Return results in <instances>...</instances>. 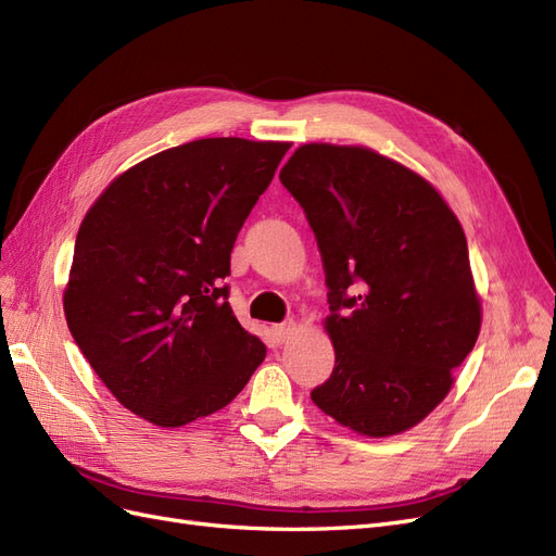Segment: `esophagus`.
<instances>
[{
    "instance_id": "34e87169",
    "label": "esophagus",
    "mask_w": 556,
    "mask_h": 556,
    "mask_svg": "<svg viewBox=\"0 0 556 556\" xmlns=\"http://www.w3.org/2000/svg\"><path fill=\"white\" fill-rule=\"evenodd\" d=\"M294 331H296V323H282V325H276V327H274L276 339H278L280 343L288 341Z\"/></svg>"
}]
</instances>
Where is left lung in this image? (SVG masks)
Returning a JSON list of instances; mask_svg holds the SVG:
<instances>
[{"label":"left lung","mask_w":556,"mask_h":556,"mask_svg":"<svg viewBox=\"0 0 556 556\" xmlns=\"http://www.w3.org/2000/svg\"><path fill=\"white\" fill-rule=\"evenodd\" d=\"M323 255L336 364L311 399L368 439L439 406L482 306L457 215L429 180L364 146L304 143L280 169Z\"/></svg>","instance_id":"8db88e82"}]
</instances>
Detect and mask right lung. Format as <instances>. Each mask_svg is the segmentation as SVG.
<instances>
[{
  "label": "right lung",
  "mask_w": 556,
  "mask_h": 556,
  "mask_svg": "<svg viewBox=\"0 0 556 556\" xmlns=\"http://www.w3.org/2000/svg\"><path fill=\"white\" fill-rule=\"evenodd\" d=\"M290 143L199 139L97 197L76 237L66 325L127 410L182 427L225 408L266 357L229 306L233 241Z\"/></svg>",
  "instance_id": "obj_1"
}]
</instances>
